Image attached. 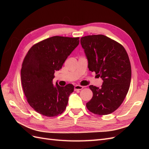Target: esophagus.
Wrapping results in <instances>:
<instances>
[{
  "instance_id": "34e87169",
  "label": "esophagus",
  "mask_w": 149,
  "mask_h": 149,
  "mask_svg": "<svg viewBox=\"0 0 149 149\" xmlns=\"http://www.w3.org/2000/svg\"><path fill=\"white\" fill-rule=\"evenodd\" d=\"M83 88V86L80 85H76L74 86V90L75 91H78V90H81Z\"/></svg>"
}]
</instances>
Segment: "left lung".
Returning <instances> with one entry per match:
<instances>
[{"label": "left lung", "instance_id": "8db88e82", "mask_svg": "<svg viewBox=\"0 0 149 149\" xmlns=\"http://www.w3.org/2000/svg\"><path fill=\"white\" fill-rule=\"evenodd\" d=\"M80 42L89 71L103 80L101 88L89 86L93 96L86 107L94 114H111L121 105L130 87L131 66L127 53L122 45L103 35L85 36Z\"/></svg>", "mask_w": 149, "mask_h": 149}]
</instances>
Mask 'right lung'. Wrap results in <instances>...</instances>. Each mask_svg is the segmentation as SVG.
Here are the masks:
<instances>
[{
	"mask_svg": "<svg viewBox=\"0 0 149 149\" xmlns=\"http://www.w3.org/2000/svg\"><path fill=\"white\" fill-rule=\"evenodd\" d=\"M79 39L55 36L36 43L26 55L21 69L22 85L26 100L38 113L55 117L65 110L74 86L53 85V79L79 45Z\"/></svg>",
	"mask_w": 149,
	"mask_h": 149,
	"instance_id": "obj_1",
	"label": "right lung"
}]
</instances>
